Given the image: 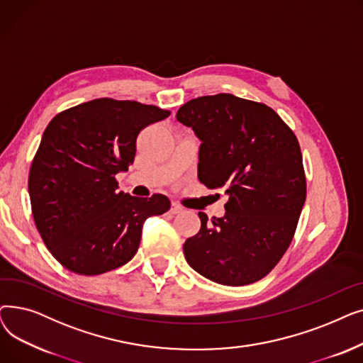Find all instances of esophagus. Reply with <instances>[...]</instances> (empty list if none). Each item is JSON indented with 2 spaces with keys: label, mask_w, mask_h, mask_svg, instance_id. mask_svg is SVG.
I'll list each match as a JSON object with an SVG mask.
<instances>
[{
  "label": "esophagus",
  "mask_w": 363,
  "mask_h": 363,
  "mask_svg": "<svg viewBox=\"0 0 363 363\" xmlns=\"http://www.w3.org/2000/svg\"><path fill=\"white\" fill-rule=\"evenodd\" d=\"M182 212H184V207L179 206L178 203H172L170 204V213L178 215V213H182Z\"/></svg>",
  "instance_id": "34e87169"
}]
</instances>
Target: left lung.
<instances>
[{
    "label": "left lung",
    "instance_id": "8db88e82",
    "mask_svg": "<svg viewBox=\"0 0 363 363\" xmlns=\"http://www.w3.org/2000/svg\"><path fill=\"white\" fill-rule=\"evenodd\" d=\"M201 141L199 179L225 188V216L200 212V231L184 244L194 271L222 285L268 275L291 244L306 200V177L294 132L266 104L216 94L177 113Z\"/></svg>",
    "mask_w": 363,
    "mask_h": 363
}]
</instances>
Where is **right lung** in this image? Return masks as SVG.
<instances>
[{"label": "right lung", "instance_id": "right-lung-1", "mask_svg": "<svg viewBox=\"0 0 363 363\" xmlns=\"http://www.w3.org/2000/svg\"><path fill=\"white\" fill-rule=\"evenodd\" d=\"M169 110L138 101L97 99L57 114L29 170L38 233L66 269L100 275L135 256L143 223L163 215V194L138 199L118 191L116 177L133 163L138 133Z\"/></svg>", "mask_w": 363, "mask_h": 363}]
</instances>
